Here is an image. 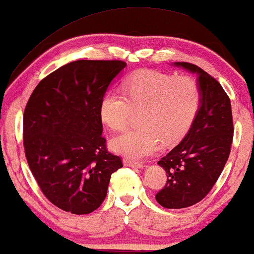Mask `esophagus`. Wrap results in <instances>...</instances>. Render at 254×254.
<instances>
[{
	"mask_svg": "<svg viewBox=\"0 0 254 254\" xmlns=\"http://www.w3.org/2000/svg\"><path fill=\"white\" fill-rule=\"evenodd\" d=\"M124 164L126 166H131V168H143V164L142 163H138V162H134L131 161V159H128V158H125L124 159Z\"/></svg>",
	"mask_w": 254,
	"mask_h": 254,
	"instance_id": "esophagus-1",
	"label": "esophagus"
}]
</instances>
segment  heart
<instances>
[{"instance_id": "obj_1", "label": "heart", "mask_w": 254, "mask_h": 254, "mask_svg": "<svg viewBox=\"0 0 254 254\" xmlns=\"http://www.w3.org/2000/svg\"><path fill=\"white\" fill-rule=\"evenodd\" d=\"M123 93L109 90L99 114L112 130L127 126L134 110H141V126L129 128L111 140V148L128 159H142L164 143L179 141L190 130L200 109V86L187 75L141 70L125 79Z\"/></svg>"}]
</instances>
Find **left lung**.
<instances>
[{"mask_svg":"<svg viewBox=\"0 0 254 254\" xmlns=\"http://www.w3.org/2000/svg\"><path fill=\"white\" fill-rule=\"evenodd\" d=\"M175 64L197 75L201 103L186 136L157 162L168 180L156 200L169 209L193 206L210 192L228 161L234 137L230 99L220 83L195 64Z\"/></svg>","mask_w":254,"mask_h":254,"instance_id":"obj_1","label":"left lung"}]
</instances>
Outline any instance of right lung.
I'll return each mask as SVG.
<instances>
[{
    "label": "right lung",
    "mask_w": 254,
    "mask_h": 254,
    "mask_svg": "<svg viewBox=\"0 0 254 254\" xmlns=\"http://www.w3.org/2000/svg\"><path fill=\"white\" fill-rule=\"evenodd\" d=\"M120 60H78L41 79L23 116V143L30 170L54 206L90 214L106 197L111 175L123 168L107 151L99 105Z\"/></svg>",
    "instance_id": "add662e5"
}]
</instances>
